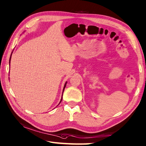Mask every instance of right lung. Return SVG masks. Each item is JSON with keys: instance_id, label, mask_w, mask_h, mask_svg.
Instances as JSON below:
<instances>
[{"instance_id": "right-lung-1", "label": "right lung", "mask_w": 146, "mask_h": 146, "mask_svg": "<svg viewBox=\"0 0 146 146\" xmlns=\"http://www.w3.org/2000/svg\"><path fill=\"white\" fill-rule=\"evenodd\" d=\"M12 53H13V51H12L11 52V56H10V58H9V65H10V62H11V55H12ZM66 84H67V82H66V83H65V84H64V88H63V91H62V95H63V92H64V89H65V88H66ZM62 98H61V100H60V103L61 102V101H62ZM59 103V104H60Z\"/></svg>"}]
</instances>
